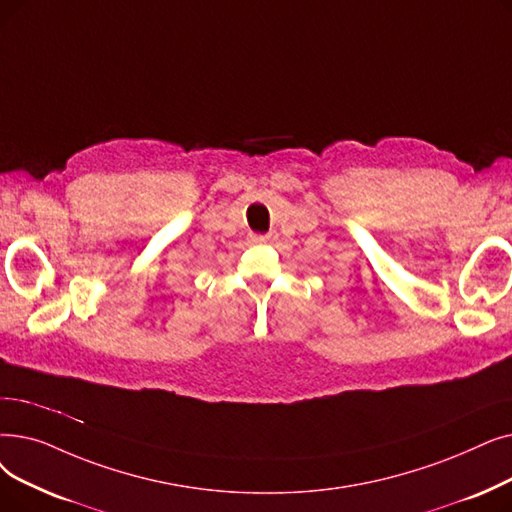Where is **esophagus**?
Wrapping results in <instances>:
<instances>
[{
  "label": "esophagus",
  "instance_id": "34e87169",
  "mask_svg": "<svg viewBox=\"0 0 512 512\" xmlns=\"http://www.w3.org/2000/svg\"><path fill=\"white\" fill-rule=\"evenodd\" d=\"M251 240H253L255 244H263V242H268V236H263V234H251Z\"/></svg>",
  "mask_w": 512,
  "mask_h": 512
}]
</instances>
